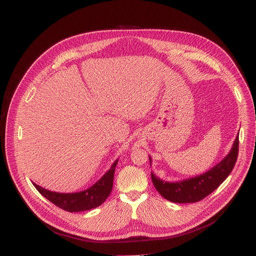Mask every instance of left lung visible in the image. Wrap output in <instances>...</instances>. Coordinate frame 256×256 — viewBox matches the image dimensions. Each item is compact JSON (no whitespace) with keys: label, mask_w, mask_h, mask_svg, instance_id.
<instances>
[{"label":"left lung","mask_w":256,"mask_h":256,"mask_svg":"<svg viewBox=\"0 0 256 256\" xmlns=\"http://www.w3.org/2000/svg\"><path fill=\"white\" fill-rule=\"evenodd\" d=\"M239 136H236L229 154L208 172L184 181L170 183L150 174L156 191L166 200L174 203H195L215 191L229 176L238 156Z\"/></svg>","instance_id":"1"}]
</instances>
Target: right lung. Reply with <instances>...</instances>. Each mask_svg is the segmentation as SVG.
<instances>
[{
    "label": "right lung",
    "instance_id": "obj_1",
    "mask_svg": "<svg viewBox=\"0 0 256 256\" xmlns=\"http://www.w3.org/2000/svg\"><path fill=\"white\" fill-rule=\"evenodd\" d=\"M118 160L112 164V168L98 181L94 186L79 193H56L48 191L36 184H33L39 193L52 202L57 207L68 212L86 211L100 206L110 196L112 185L116 166Z\"/></svg>",
    "mask_w": 256,
    "mask_h": 256
}]
</instances>
